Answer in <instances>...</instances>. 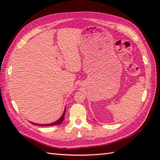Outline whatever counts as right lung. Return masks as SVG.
Instances as JSON below:
<instances>
[{"label":"right lung","instance_id":"right-lung-1","mask_svg":"<svg viewBox=\"0 0 160 160\" xmlns=\"http://www.w3.org/2000/svg\"><path fill=\"white\" fill-rule=\"evenodd\" d=\"M65 111H66V108H65L64 110V113H62V115H61V117L58 119L57 121H56L55 122H53L52 123H49V124H37V123H35L31 122V123H32L33 125H39V126H53V125H60L64 120V118H65Z\"/></svg>","mask_w":160,"mask_h":160}]
</instances>
